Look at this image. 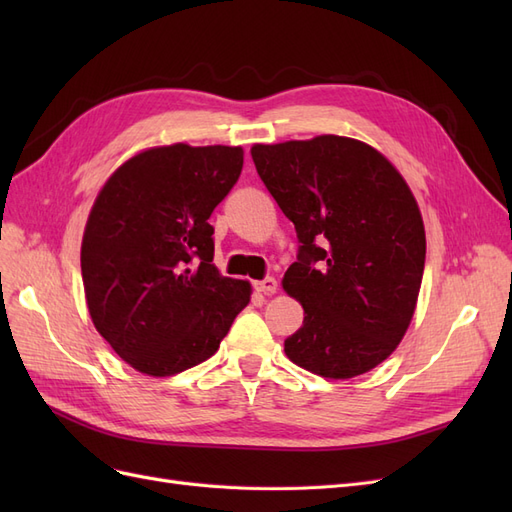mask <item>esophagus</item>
Returning a JSON list of instances; mask_svg holds the SVG:
<instances>
[{
	"label": "esophagus",
	"instance_id": "esophagus-1",
	"mask_svg": "<svg viewBox=\"0 0 512 512\" xmlns=\"http://www.w3.org/2000/svg\"><path fill=\"white\" fill-rule=\"evenodd\" d=\"M254 288L262 294H275L277 292V280H275V277H265V280L254 282Z\"/></svg>",
	"mask_w": 512,
	"mask_h": 512
}]
</instances>
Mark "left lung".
Here are the masks:
<instances>
[{
  "label": "left lung",
  "instance_id": "left-lung-1",
  "mask_svg": "<svg viewBox=\"0 0 512 512\" xmlns=\"http://www.w3.org/2000/svg\"><path fill=\"white\" fill-rule=\"evenodd\" d=\"M252 160L301 241L282 288L303 305L288 359L350 380L395 352L418 301L425 226L399 170L356 138L254 145Z\"/></svg>",
  "mask_w": 512,
  "mask_h": 512
}]
</instances>
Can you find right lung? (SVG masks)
Masks as SVG:
<instances>
[{"label":"right lung","instance_id":"obj_1","mask_svg":"<svg viewBox=\"0 0 512 512\" xmlns=\"http://www.w3.org/2000/svg\"><path fill=\"white\" fill-rule=\"evenodd\" d=\"M243 149L149 147L98 192L83 232L91 322L136 371L175 376L207 361L252 284L213 265V209L237 183Z\"/></svg>","mask_w":512,"mask_h":512}]
</instances>
